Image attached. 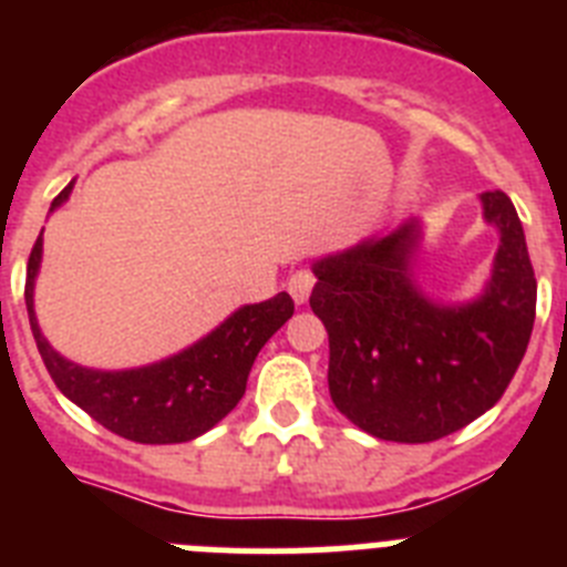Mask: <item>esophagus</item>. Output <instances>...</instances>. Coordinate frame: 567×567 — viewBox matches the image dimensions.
<instances>
[{"mask_svg":"<svg viewBox=\"0 0 567 567\" xmlns=\"http://www.w3.org/2000/svg\"><path fill=\"white\" fill-rule=\"evenodd\" d=\"M315 272L312 269H295L292 275H289V295L295 298V303H307L309 295H312V287H315Z\"/></svg>","mask_w":567,"mask_h":567,"instance_id":"esophagus-1","label":"esophagus"}]
</instances>
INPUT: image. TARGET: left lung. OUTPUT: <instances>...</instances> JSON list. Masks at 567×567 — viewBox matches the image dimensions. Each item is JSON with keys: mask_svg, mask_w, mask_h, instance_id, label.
Listing matches in <instances>:
<instances>
[{"mask_svg": "<svg viewBox=\"0 0 567 567\" xmlns=\"http://www.w3.org/2000/svg\"><path fill=\"white\" fill-rule=\"evenodd\" d=\"M483 209L499 249L488 289L468 307H434L412 287V227L315 264L309 307L329 332V394L363 432L432 443L508 389L534 329L537 278L508 195L483 193Z\"/></svg>", "mask_w": 567, "mask_h": 567, "instance_id": "1", "label": "left lung"}]
</instances>
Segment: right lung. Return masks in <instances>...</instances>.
I'll return each mask as SVG.
<instances>
[{"label": "right lung", "mask_w": 567, "mask_h": 567, "mask_svg": "<svg viewBox=\"0 0 567 567\" xmlns=\"http://www.w3.org/2000/svg\"><path fill=\"white\" fill-rule=\"evenodd\" d=\"M70 189L73 187H64L53 198L50 209H56ZM39 260H42V235L30 249L24 300H28L30 329L50 378L59 385V392L68 394L96 423L135 443H187L227 417L247 392L249 369L264 343L295 312L292 298L278 292L264 303L238 309L213 334L175 358L133 372H93L53 352L39 332L33 318V278Z\"/></svg>", "instance_id": "obj_1"}]
</instances>
